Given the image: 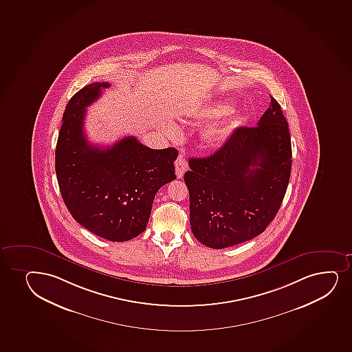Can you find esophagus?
Here are the masks:
<instances>
[{"instance_id": "1", "label": "esophagus", "mask_w": 352, "mask_h": 352, "mask_svg": "<svg viewBox=\"0 0 352 352\" xmlns=\"http://www.w3.org/2000/svg\"><path fill=\"white\" fill-rule=\"evenodd\" d=\"M175 168H176L177 178H182L183 175H184L186 169H188V163H186V156H184L183 153L178 155L177 160L175 162Z\"/></svg>"}]
</instances>
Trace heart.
<instances>
[{
	"label": "heart",
	"instance_id": "heart-1",
	"mask_svg": "<svg viewBox=\"0 0 352 352\" xmlns=\"http://www.w3.org/2000/svg\"><path fill=\"white\" fill-rule=\"evenodd\" d=\"M234 111L232 105L230 104H219L214 105L212 108L209 109L203 110L202 113H199V118H219V116H224V115H229V113ZM171 130V128H168ZM226 133V130L219 124H214L208 128L206 131V138L210 142H217L223 138V135Z\"/></svg>",
	"mask_w": 352,
	"mask_h": 352
}]
</instances>
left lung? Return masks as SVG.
Segmentation results:
<instances>
[{
    "instance_id": "obj_1",
    "label": "left lung",
    "mask_w": 352,
    "mask_h": 352,
    "mask_svg": "<svg viewBox=\"0 0 352 352\" xmlns=\"http://www.w3.org/2000/svg\"><path fill=\"white\" fill-rule=\"evenodd\" d=\"M256 126H239L214 154L189 160L184 182L191 231L198 242L224 249L262 234L275 219L291 173L289 126L280 105Z\"/></svg>"
}]
</instances>
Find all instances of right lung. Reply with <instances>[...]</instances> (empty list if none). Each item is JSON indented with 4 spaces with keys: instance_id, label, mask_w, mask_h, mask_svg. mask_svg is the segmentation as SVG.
I'll list each match as a JSON object with an SVG mask.
<instances>
[{
    "instance_id": "add662e5",
    "label": "right lung",
    "mask_w": 352,
    "mask_h": 352,
    "mask_svg": "<svg viewBox=\"0 0 352 352\" xmlns=\"http://www.w3.org/2000/svg\"><path fill=\"white\" fill-rule=\"evenodd\" d=\"M109 87L95 82L70 98L57 138L55 169L75 221L102 239L124 242L146 230L155 195L176 178L178 151L150 149L135 136L108 148L90 144L83 130L87 107Z\"/></svg>"
}]
</instances>
